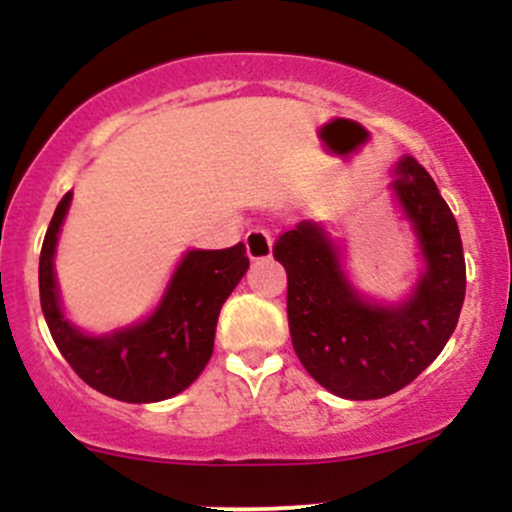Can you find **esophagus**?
I'll list each match as a JSON object with an SVG mask.
<instances>
[{"label": "esophagus", "mask_w": 512, "mask_h": 512, "mask_svg": "<svg viewBox=\"0 0 512 512\" xmlns=\"http://www.w3.org/2000/svg\"><path fill=\"white\" fill-rule=\"evenodd\" d=\"M245 247H247V257L250 260H265L270 257L272 252V235L270 230L265 228H255L245 235Z\"/></svg>", "instance_id": "34e87169"}]
</instances>
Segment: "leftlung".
Listing matches in <instances>:
<instances>
[{
    "label": "left lung",
    "mask_w": 512,
    "mask_h": 512,
    "mask_svg": "<svg viewBox=\"0 0 512 512\" xmlns=\"http://www.w3.org/2000/svg\"><path fill=\"white\" fill-rule=\"evenodd\" d=\"M390 193L417 245L419 274L400 301L360 292L346 270V240L301 220L279 235L287 316L306 373L343 400H380L410 385L454 333L466 294L459 225L432 176L405 154Z\"/></svg>",
    "instance_id": "1"
}]
</instances>
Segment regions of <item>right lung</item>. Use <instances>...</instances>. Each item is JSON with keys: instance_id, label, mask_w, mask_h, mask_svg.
I'll return each mask as SVG.
<instances>
[{"instance_id": "add662e5", "label": "right lung", "mask_w": 512, "mask_h": 512, "mask_svg": "<svg viewBox=\"0 0 512 512\" xmlns=\"http://www.w3.org/2000/svg\"><path fill=\"white\" fill-rule=\"evenodd\" d=\"M71 203L68 191L53 213L39 260L43 319L58 351L85 383L115 400L142 405L179 395L211 360L220 306L250 267L245 245L186 250L144 319L90 333L66 316L56 279V250Z\"/></svg>"}]
</instances>
